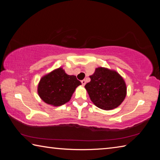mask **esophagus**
Instances as JSON below:
<instances>
[{"mask_svg": "<svg viewBox=\"0 0 160 160\" xmlns=\"http://www.w3.org/2000/svg\"><path fill=\"white\" fill-rule=\"evenodd\" d=\"M81 82H82V85L83 86H85V84H86V80H82V81H81Z\"/></svg>", "mask_w": 160, "mask_h": 160, "instance_id": "1", "label": "esophagus"}]
</instances>
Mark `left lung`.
I'll list each match as a JSON object with an SVG mask.
<instances>
[{
	"label": "left lung",
	"mask_w": 160,
	"mask_h": 160,
	"mask_svg": "<svg viewBox=\"0 0 160 160\" xmlns=\"http://www.w3.org/2000/svg\"><path fill=\"white\" fill-rule=\"evenodd\" d=\"M85 88L94 105L103 110L118 107L126 98L127 88L122 76L114 70L99 67Z\"/></svg>",
	"instance_id": "obj_1"
}]
</instances>
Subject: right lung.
<instances>
[{"instance_id":"right-lung-1","label":"right lung","mask_w":160,"mask_h":160,"mask_svg":"<svg viewBox=\"0 0 160 160\" xmlns=\"http://www.w3.org/2000/svg\"><path fill=\"white\" fill-rule=\"evenodd\" d=\"M80 85L75 75L66 74L63 68L60 67L40 79L37 92L45 103L59 107L70 101L75 89Z\"/></svg>"}]
</instances>
